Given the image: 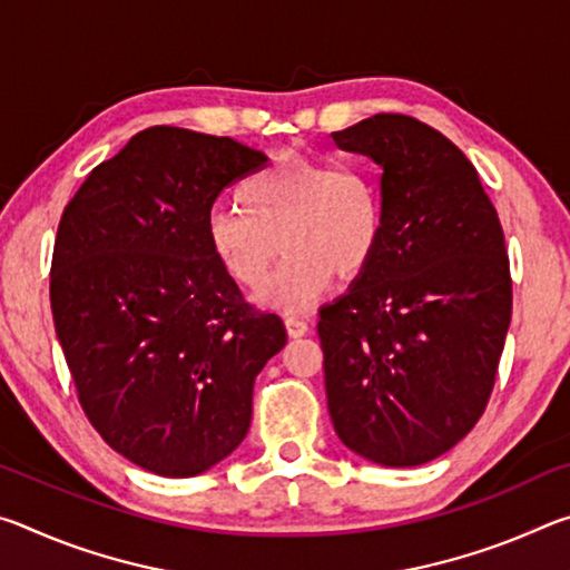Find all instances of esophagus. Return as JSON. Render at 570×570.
<instances>
[{
    "mask_svg": "<svg viewBox=\"0 0 570 570\" xmlns=\"http://www.w3.org/2000/svg\"><path fill=\"white\" fill-rule=\"evenodd\" d=\"M284 324H286V332H288V336H304L306 332H308V322L306 320H302V316H294V314H288L286 320H284Z\"/></svg>",
    "mask_w": 570,
    "mask_h": 570,
    "instance_id": "esophagus-1",
    "label": "esophagus"
}]
</instances>
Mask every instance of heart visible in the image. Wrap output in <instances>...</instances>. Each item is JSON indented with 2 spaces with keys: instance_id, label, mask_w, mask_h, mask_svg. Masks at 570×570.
<instances>
[{
  "instance_id": "b5f03b06",
  "label": "heart",
  "mask_w": 570,
  "mask_h": 570,
  "mask_svg": "<svg viewBox=\"0 0 570 570\" xmlns=\"http://www.w3.org/2000/svg\"><path fill=\"white\" fill-rule=\"evenodd\" d=\"M236 204L240 214H210V254L230 282L254 292L276 250H284L282 266L258 294V302L282 312L320 302L336 274L354 282L380 254L384 198L377 178L362 166L286 153L240 180Z\"/></svg>"
}]
</instances>
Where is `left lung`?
Listing matches in <instances>:
<instances>
[{
	"instance_id": "obj_1",
	"label": "left lung",
	"mask_w": 570,
	"mask_h": 570,
	"mask_svg": "<svg viewBox=\"0 0 570 570\" xmlns=\"http://www.w3.org/2000/svg\"><path fill=\"white\" fill-rule=\"evenodd\" d=\"M332 138L382 168L384 238L320 312L326 404L356 455L424 465L493 392L513 312L503 226L465 153L430 125L380 112Z\"/></svg>"
}]
</instances>
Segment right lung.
I'll return each mask as SVG.
<instances>
[{
	"mask_svg": "<svg viewBox=\"0 0 570 570\" xmlns=\"http://www.w3.org/2000/svg\"><path fill=\"white\" fill-rule=\"evenodd\" d=\"M234 138L156 125L75 193L57 228L50 304L82 412L108 445L163 478L230 455L254 382L284 350L210 254L220 190L266 166Z\"/></svg>",
	"mask_w": 570,
	"mask_h": 570,
	"instance_id": "1",
	"label": "right lung"
}]
</instances>
